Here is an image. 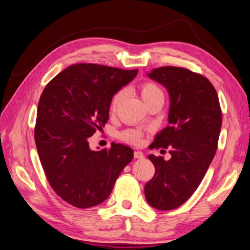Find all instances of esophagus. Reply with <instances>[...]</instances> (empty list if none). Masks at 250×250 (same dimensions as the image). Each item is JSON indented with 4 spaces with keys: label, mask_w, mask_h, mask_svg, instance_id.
I'll list each match as a JSON object with an SVG mask.
<instances>
[{
    "label": "esophagus",
    "mask_w": 250,
    "mask_h": 250,
    "mask_svg": "<svg viewBox=\"0 0 250 250\" xmlns=\"http://www.w3.org/2000/svg\"><path fill=\"white\" fill-rule=\"evenodd\" d=\"M134 157L135 158H143V157H144V154H143L142 152H138V150H136V152H134Z\"/></svg>",
    "instance_id": "obj_1"
}]
</instances>
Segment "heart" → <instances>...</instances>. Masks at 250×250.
<instances>
[{
    "instance_id": "1",
    "label": "heart",
    "mask_w": 250,
    "mask_h": 250,
    "mask_svg": "<svg viewBox=\"0 0 250 250\" xmlns=\"http://www.w3.org/2000/svg\"><path fill=\"white\" fill-rule=\"evenodd\" d=\"M140 93L142 96V100L146 103L147 101H149L150 98L155 96H164V93L161 88H159L156 84L152 83V82H145L140 86ZM123 95H124V92L118 91L110 98L109 102V110L110 112H115L117 106L120 105ZM120 137L124 142L130 143V144H140L142 142V133L140 130L135 129H127L124 130V132L121 133Z\"/></svg>"
}]
</instances>
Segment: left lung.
<instances>
[{
	"label": "left lung",
	"instance_id": "1",
	"mask_svg": "<svg viewBox=\"0 0 250 250\" xmlns=\"http://www.w3.org/2000/svg\"><path fill=\"white\" fill-rule=\"evenodd\" d=\"M147 76L165 86L170 100L168 126L149 148L169 147L171 158L148 155L155 175L145 185V197L156 209L171 210L194 194L215 156L222 109L217 92L205 76L175 66L154 68Z\"/></svg>",
	"mask_w": 250,
	"mask_h": 250
}]
</instances>
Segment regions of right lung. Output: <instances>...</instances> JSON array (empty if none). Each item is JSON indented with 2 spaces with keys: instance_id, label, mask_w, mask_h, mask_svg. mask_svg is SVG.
<instances>
[{
  "instance_id": "add662e5",
  "label": "right lung",
  "mask_w": 250,
  "mask_h": 250,
  "mask_svg": "<svg viewBox=\"0 0 250 250\" xmlns=\"http://www.w3.org/2000/svg\"><path fill=\"white\" fill-rule=\"evenodd\" d=\"M105 65L81 63L57 74L41 95L34 129L35 144L46 178L55 193L77 208H89L108 198L130 147L112 143L92 150L88 137L103 129L109 102L137 75Z\"/></svg>"
}]
</instances>
